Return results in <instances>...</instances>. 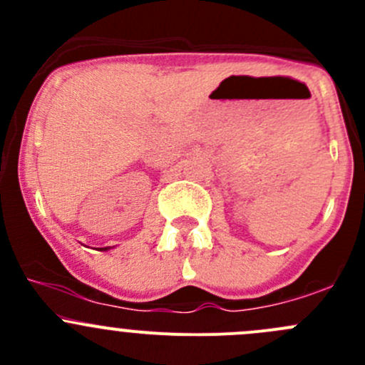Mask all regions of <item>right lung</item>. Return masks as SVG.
Segmentation results:
<instances>
[{"instance_id": "obj_1", "label": "right lung", "mask_w": 365, "mask_h": 365, "mask_svg": "<svg viewBox=\"0 0 365 365\" xmlns=\"http://www.w3.org/2000/svg\"><path fill=\"white\" fill-rule=\"evenodd\" d=\"M109 249H111V247H102L101 251H109Z\"/></svg>"}]
</instances>
